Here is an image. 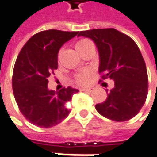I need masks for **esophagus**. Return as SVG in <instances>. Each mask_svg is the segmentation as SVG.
Returning <instances> with one entry per match:
<instances>
[{
  "label": "esophagus",
  "mask_w": 157,
  "mask_h": 157,
  "mask_svg": "<svg viewBox=\"0 0 157 157\" xmlns=\"http://www.w3.org/2000/svg\"><path fill=\"white\" fill-rule=\"evenodd\" d=\"M94 90V88H84V89H81V91H84V92H92Z\"/></svg>",
  "instance_id": "34e87169"
}]
</instances>
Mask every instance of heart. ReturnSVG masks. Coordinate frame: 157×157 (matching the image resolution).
<instances>
[{"mask_svg":"<svg viewBox=\"0 0 157 157\" xmlns=\"http://www.w3.org/2000/svg\"><path fill=\"white\" fill-rule=\"evenodd\" d=\"M90 44H92V42L90 41L89 39H86V38H82V39H80L78 41L75 42V49L77 50V52L82 51L83 48H85L86 47H88ZM60 57H61V51L58 53L57 55V60L59 61L60 60ZM93 74V71L91 69H85L82 70L81 72L77 73L75 77H74V81L75 83H77L78 85H86L89 82V80L90 77Z\"/></svg>","mask_w":157,"mask_h":157,"instance_id":"1","label":"heart"}]
</instances>
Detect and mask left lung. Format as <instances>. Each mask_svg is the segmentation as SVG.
I'll use <instances>...</instances> for the list:
<instances>
[{"label":"left lung","instance_id":"1","mask_svg":"<svg viewBox=\"0 0 157 157\" xmlns=\"http://www.w3.org/2000/svg\"><path fill=\"white\" fill-rule=\"evenodd\" d=\"M78 35L95 41L100 56V81H115L106 101L95 105L102 116L125 122L139 113L148 95V74L136 43L113 28L81 31Z\"/></svg>","mask_w":157,"mask_h":157}]
</instances>
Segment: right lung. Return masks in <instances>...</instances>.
Returning <instances> with one entry per match:
<instances>
[{"instance_id": "add662e5", "label": "right lung", "mask_w": 157, "mask_h": 157, "mask_svg": "<svg viewBox=\"0 0 157 157\" xmlns=\"http://www.w3.org/2000/svg\"><path fill=\"white\" fill-rule=\"evenodd\" d=\"M79 32L56 29L34 35L22 47L14 64L12 87L21 113L35 126L50 128L70 112L68 102L78 92L70 87L59 91L48 89V79L58 68L60 48Z\"/></svg>"}]
</instances>
